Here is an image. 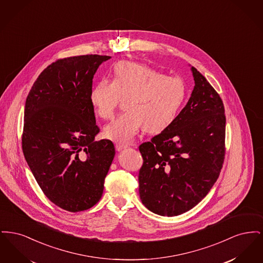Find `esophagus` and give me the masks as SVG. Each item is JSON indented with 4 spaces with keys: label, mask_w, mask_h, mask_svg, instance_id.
Listing matches in <instances>:
<instances>
[{
    "label": "esophagus",
    "mask_w": 263,
    "mask_h": 263,
    "mask_svg": "<svg viewBox=\"0 0 263 263\" xmlns=\"http://www.w3.org/2000/svg\"><path fill=\"white\" fill-rule=\"evenodd\" d=\"M126 148H128L126 145H120V144H117V145H115V149H116V151H118V152L125 150Z\"/></svg>",
    "instance_id": "obj_1"
}]
</instances>
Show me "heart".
Segmentation results:
<instances>
[{
    "instance_id": "b5f03b06",
    "label": "heart",
    "mask_w": 263,
    "mask_h": 263,
    "mask_svg": "<svg viewBox=\"0 0 263 263\" xmlns=\"http://www.w3.org/2000/svg\"><path fill=\"white\" fill-rule=\"evenodd\" d=\"M187 97L183 80L165 76L144 64L121 61L113 68L112 81L101 79L90 90L95 111L104 120L114 116L121 100L127 112L104 128V137L117 143H130L144 128L157 134L172 125Z\"/></svg>"
}]
</instances>
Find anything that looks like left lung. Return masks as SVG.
Listing matches in <instances>:
<instances>
[{
  "label": "left lung",
  "mask_w": 263,
  "mask_h": 263,
  "mask_svg": "<svg viewBox=\"0 0 263 263\" xmlns=\"http://www.w3.org/2000/svg\"><path fill=\"white\" fill-rule=\"evenodd\" d=\"M195 86L175 122L140 145L142 203L173 217L187 212L210 191L225 159L223 101L205 77L191 67Z\"/></svg>",
  "instance_id": "left-lung-1"
}]
</instances>
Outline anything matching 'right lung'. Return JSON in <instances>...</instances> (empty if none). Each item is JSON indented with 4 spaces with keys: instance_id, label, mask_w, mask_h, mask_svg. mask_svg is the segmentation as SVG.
Returning a JSON list of instances; mask_svg holds the SVG:
<instances>
[{
    "instance_id": "obj_1",
    "label": "right lung",
    "mask_w": 263,
    "mask_h": 263,
    "mask_svg": "<svg viewBox=\"0 0 263 263\" xmlns=\"http://www.w3.org/2000/svg\"><path fill=\"white\" fill-rule=\"evenodd\" d=\"M110 56L57 60L38 76L25 106V161L46 197L69 212L88 210L102 195L115 155L100 132L89 100L92 79Z\"/></svg>"
}]
</instances>
